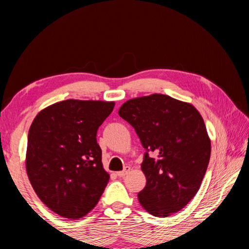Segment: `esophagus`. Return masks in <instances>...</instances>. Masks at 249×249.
Here are the masks:
<instances>
[{"mask_svg": "<svg viewBox=\"0 0 249 249\" xmlns=\"http://www.w3.org/2000/svg\"><path fill=\"white\" fill-rule=\"evenodd\" d=\"M129 170H130V168L129 167H126L125 168V169L124 170H122V171H119V172H117V176H119L120 177V178H123V177H125L126 175H127L128 174V172H129Z\"/></svg>", "mask_w": 249, "mask_h": 249, "instance_id": "34e87169", "label": "esophagus"}]
</instances>
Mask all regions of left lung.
I'll use <instances>...</instances> for the list:
<instances>
[{
    "label": "left lung",
    "instance_id": "1",
    "mask_svg": "<svg viewBox=\"0 0 249 249\" xmlns=\"http://www.w3.org/2000/svg\"><path fill=\"white\" fill-rule=\"evenodd\" d=\"M119 114L135 128L146 149L142 170L147 181L138 193L142 208L158 217L183 209L199 190L211 156L200 113L171 96L151 94L128 100Z\"/></svg>",
    "mask_w": 249,
    "mask_h": 249
}]
</instances>
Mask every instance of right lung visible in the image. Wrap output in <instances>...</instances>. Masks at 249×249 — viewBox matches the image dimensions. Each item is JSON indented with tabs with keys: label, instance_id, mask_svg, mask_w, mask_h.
Masks as SVG:
<instances>
[{
	"label": "right lung",
	"instance_id": "right-lung-1",
	"mask_svg": "<svg viewBox=\"0 0 249 249\" xmlns=\"http://www.w3.org/2000/svg\"><path fill=\"white\" fill-rule=\"evenodd\" d=\"M114 102L66 100L39 112L28 132L26 170L39 199L58 215L80 218L98 203L109 176L96 133Z\"/></svg>",
	"mask_w": 249,
	"mask_h": 249
}]
</instances>
